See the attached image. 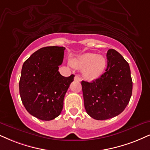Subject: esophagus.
Listing matches in <instances>:
<instances>
[{"label": "esophagus", "instance_id": "34e87169", "mask_svg": "<svg viewBox=\"0 0 150 150\" xmlns=\"http://www.w3.org/2000/svg\"><path fill=\"white\" fill-rule=\"evenodd\" d=\"M74 81H78V82H79V81H81V78L79 76H75V77H74Z\"/></svg>", "mask_w": 150, "mask_h": 150}]
</instances>
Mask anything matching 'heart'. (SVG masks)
I'll return each mask as SVG.
<instances>
[{"label":"heart","mask_w":150,"mask_h":150,"mask_svg":"<svg viewBox=\"0 0 150 150\" xmlns=\"http://www.w3.org/2000/svg\"><path fill=\"white\" fill-rule=\"evenodd\" d=\"M106 59L101 55L86 53L71 61V65L79 69H83L85 79L88 81L95 80L100 77L106 67Z\"/></svg>","instance_id":"b5f03b06"}]
</instances>
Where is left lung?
I'll use <instances>...</instances> for the list:
<instances>
[{
	"instance_id": "1",
	"label": "left lung",
	"mask_w": 150,
	"mask_h": 150,
	"mask_svg": "<svg viewBox=\"0 0 150 150\" xmlns=\"http://www.w3.org/2000/svg\"><path fill=\"white\" fill-rule=\"evenodd\" d=\"M106 57V72L92 82H81L87 113L97 120L110 119L121 113L132 94L128 62L114 49H109Z\"/></svg>"
}]
</instances>
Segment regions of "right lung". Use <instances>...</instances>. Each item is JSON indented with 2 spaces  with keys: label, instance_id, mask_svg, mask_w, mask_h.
Listing matches in <instances>:
<instances>
[{
  "label": "right lung",
  "instance_id": "1",
  "mask_svg": "<svg viewBox=\"0 0 150 150\" xmlns=\"http://www.w3.org/2000/svg\"><path fill=\"white\" fill-rule=\"evenodd\" d=\"M63 47L38 50L24 62L19 93L24 107L33 116L45 121L61 113L63 101L74 75L64 77L58 71L64 58Z\"/></svg>",
  "mask_w": 150,
  "mask_h": 150
}]
</instances>
